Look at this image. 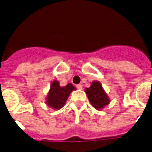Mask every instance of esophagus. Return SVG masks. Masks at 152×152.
<instances>
[{
    "mask_svg": "<svg viewBox=\"0 0 152 152\" xmlns=\"http://www.w3.org/2000/svg\"><path fill=\"white\" fill-rule=\"evenodd\" d=\"M76 87V88L79 89V90H82V89H83V85L82 84H77Z\"/></svg>",
    "mask_w": 152,
    "mask_h": 152,
    "instance_id": "34e87169",
    "label": "esophagus"
}]
</instances>
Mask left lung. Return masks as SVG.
<instances>
[{
  "instance_id": "1",
  "label": "left lung",
  "mask_w": 152,
  "mask_h": 152,
  "mask_svg": "<svg viewBox=\"0 0 152 152\" xmlns=\"http://www.w3.org/2000/svg\"><path fill=\"white\" fill-rule=\"evenodd\" d=\"M91 104L97 109H102L109 103L108 96L104 93L102 84L97 81L91 83V87L85 89Z\"/></svg>"
}]
</instances>
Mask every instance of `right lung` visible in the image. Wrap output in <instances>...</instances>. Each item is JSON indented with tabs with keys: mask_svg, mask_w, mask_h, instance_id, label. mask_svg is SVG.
Returning <instances> with one entry per match:
<instances>
[{
	"mask_svg": "<svg viewBox=\"0 0 152 152\" xmlns=\"http://www.w3.org/2000/svg\"><path fill=\"white\" fill-rule=\"evenodd\" d=\"M74 90L75 87L71 83H69L65 87H60L58 81H53L48 94L47 104L50 108L60 109L63 107L70 93Z\"/></svg>",
	"mask_w": 152,
	"mask_h": 152,
	"instance_id": "right-lung-1",
	"label": "right lung"
}]
</instances>
